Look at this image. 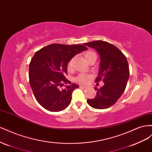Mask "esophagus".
I'll return each mask as SVG.
<instances>
[{"label":"esophagus","mask_w":152,"mask_h":152,"mask_svg":"<svg viewBox=\"0 0 152 152\" xmlns=\"http://www.w3.org/2000/svg\"><path fill=\"white\" fill-rule=\"evenodd\" d=\"M80 88H84V89L87 88V87H86V86H83V85H80Z\"/></svg>","instance_id":"esophagus-1"}]
</instances>
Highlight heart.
<instances>
[{
    "label": "heart",
    "instance_id": "heart-1",
    "mask_svg": "<svg viewBox=\"0 0 152 152\" xmlns=\"http://www.w3.org/2000/svg\"><path fill=\"white\" fill-rule=\"evenodd\" d=\"M96 57V55H95V53L92 51H87L84 53V57L86 59V61H87L89 58H90L91 57ZM72 62H73V58L71 59L68 63L67 67L69 69L71 68ZM90 77L91 76L88 75H85V74H80V75H79L76 77V81L81 84H86L88 82V80L90 78Z\"/></svg>",
    "mask_w": 152,
    "mask_h": 152
}]
</instances>
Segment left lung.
<instances>
[{
    "label": "left lung",
    "instance_id": "8db88e82",
    "mask_svg": "<svg viewBox=\"0 0 152 152\" xmlns=\"http://www.w3.org/2000/svg\"><path fill=\"white\" fill-rule=\"evenodd\" d=\"M96 50L100 58L98 76L95 81L102 80L104 85L97 90L96 96L87 99L88 104L95 109H106L122 96L129 77V67L125 56L111 43L95 41L84 44Z\"/></svg>",
    "mask_w": 152,
    "mask_h": 152
}]
</instances>
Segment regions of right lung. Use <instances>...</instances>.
I'll use <instances>...</instances> for the list:
<instances>
[{
	"instance_id": "right-lung-1",
	"label": "right lung",
	"mask_w": 152,
	"mask_h": 152,
	"mask_svg": "<svg viewBox=\"0 0 152 152\" xmlns=\"http://www.w3.org/2000/svg\"><path fill=\"white\" fill-rule=\"evenodd\" d=\"M87 50L83 45L52 44L34 55L29 64V83L37 101L52 112L62 111L70 104L72 94L79 86L66 78L69 62L77 54ZM69 84L64 89L59 86Z\"/></svg>"
}]
</instances>
